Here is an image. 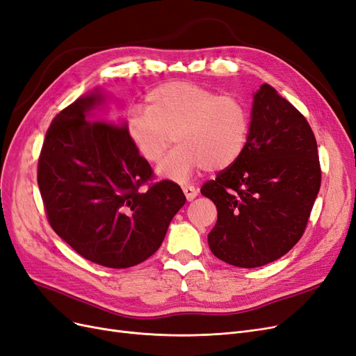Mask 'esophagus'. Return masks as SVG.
<instances>
[{
  "mask_svg": "<svg viewBox=\"0 0 356 356\" xmlns=\"http://www.w3.org/2000/svg\"><path fill=\"white\" fill-rule=\"evenodd\" d=\"M182 191H184L187 200H193V199L197 196V190H196L195 186H188V184L187 186H182Z\"/></svg>",
  "mask_w": 356,
  "mask_h": 356,
  "instance_id": "obj_1",
  "label": "esophagus"
}]
</instances>
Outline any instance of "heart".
<instances>
[{"label": "heart", "instance_id": "1", "mask_svg": "<svg viewBox=\"0 0 356 356\" xmlns=\"http://www.w3.org/2000/svg\"><path fill=\"white\" fill-rule=\"evenodd\" d=\"M145 102L147 106L127 111L126 131L149 163L161 159L175 135L179 145L161 160L157 168L161 177L184 181L202 168L227 169L243 154L251 115L238 96L190 81H168L149 90Z\"/></svg>", "mask_w": 356, "mask_h": 356}]
</instances>
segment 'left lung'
I'll list each match as a JSON object with an SVG mask.
<instances>
[{"label": "left lung", "mask_w": 356, "mask_h": 356, "mask_svg": "<svg viewBox=\"0 0 356 356\" xmlns=\"http://www.w3.org/2000/svg\"><path fill=\"white\" fill-rule=\"evenodd\" d=\"M319 187L314 131L293 104L263 84L254 95L243 154L200 188L218 211L208 234L212 254L243 268L281 258L303 236Z\"/></svg>", "instance_id": "1"}]
</instances>
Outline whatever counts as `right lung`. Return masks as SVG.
Wrapping results in <instances>:
<instances>
[{"instance_id": "add662e5", "label": "right lung", "mask_w": 356, "mask_h": 356, "mask_svg": "<svg viewBox=\"0 0 356 356\" xmlns=\"http://www.w3.org/2000/svg\"><path fill=\"white\" fill-rule=\"evenodd\" d=\"M101 98L81 96L53 118L37 181L56 234L86 260L126 268L159 250L186 196L174 181H153L126 124L98 118Z\"/></svg>"}]
</instances>
